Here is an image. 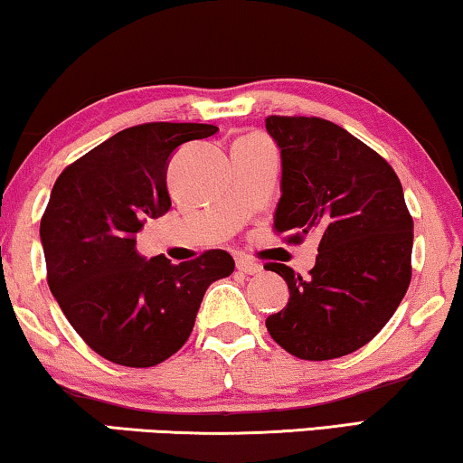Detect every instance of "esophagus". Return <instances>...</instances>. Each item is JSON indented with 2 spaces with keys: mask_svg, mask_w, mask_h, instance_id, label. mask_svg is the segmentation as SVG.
I'll return each instance as SVG.
<instances>
[{
  "mask_svg": "<svg viewBox=\"0 0 463 463\" xmlns=\"http://www.w3.org/2000/svg\"><path fill=\"white\" fill-rule=\"evenodd\" d=\"M236 268L242 271V274H250V276L259 274V271H263V265L250 261V259H238Z\"/></svg>",
  "mask_w": 463,
  "mask_h": 463,
  "instance_id": "obj_1",
  "label": "esophagus"
}]
</instances>
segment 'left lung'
I'll use <instances>...</instances> for the list:
<instances>
[{
    "instance_id": "8db88e82",
    "label": "left lung",
    "mask_w": 463,
    "mask_h": 463,
    "mask_svg": "<svg viewBox=\"0 0 463 463\" xmlns=\"http://www.w3.org/2000/svg\"><path fill=\"white\" fill-rule=\"evenodd\" d=\"M265 128L282 156L274 232L288 244L318 238L307 278L265 265L290 295L265 326L301 360L345 356L382 331L409 288L413 217L402 185L377 151L328 119L269 116Z\"/></svg>"
}]
</instances>
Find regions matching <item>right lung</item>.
<instances>
[{
	"instance_id": "1",
	"label": "right lung",
	"mask_w": 463,
	"mask_h": 463,
	"mask_svg": "<svg viewBox=\"0 0 463 463\" xmlns=\"http://www.w3.org/2000/svg\"><path fill=\"white\" fill-rule=\"evenodd\" d=\"M214 132L213 124L132 126L54 183L40 223L48 287L75 333L111 363L147 369L179 352L206 288L236 268L219 249L179 265L135 250L137 232L170 208V154Z\"/></svg>"
}]
</instances>
